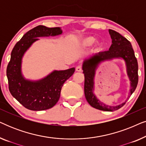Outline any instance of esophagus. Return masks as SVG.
<instances>
[{"mask_svg": "<svg viewBox=\"0 0 146 146\" xmlns=\"http://www.w3.org/2000/svg\"><path fill=\"white\" fill-rule=\"evenodd\" d=\"M76 70L77 72H81L82 71V66H78L76 68Z\"/></svg>", "mask_w": 146, "mask_h": 146, "instance_id": "obj_1", "label": "esophagus"}]
</instances>
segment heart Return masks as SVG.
<instances>
[{
	"mask_svg": "<svg viewBox=\"0 0 146 146\" xmlns=\"http://www.w3.org/2000/svg\"><path fill=\"white\" fill-rule=\"evenodd\" d=\"M94 52H100L103 48V43L101 41L96 42V38L94 37L91 36H88L84 37L79 40L80 46L82 48H88L92 46L94 42Z\"/></svg>",
	"mask_w": 146,
	"mask_h": 146,
	"instance_id": "1",
	"label": "heart"
}]
</instances>
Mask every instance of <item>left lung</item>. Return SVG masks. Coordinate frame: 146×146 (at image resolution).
Returning <instances> with one entry per match:
<instances>
[{"label": "left lung", "instance_id": "left-lung-1", "mask_svg": "<svg viewBox=\"0 0 146 146\" xmlns=\"http://www.w3.org/2000/svg\"><path fill=\"white\" fill-rule=\"evenodd\" d=\"M111 45L109 50L92 54L83 62L82 70L84 74V94L86 99L92 107L100 110L113 111L123 106L127 102L117 106H109L102 103L94 94V78L99 65L104 61L113 59H123L125 62L127 73L131 82L130 96L136 88L138 82V65L130 42L120 34L109 29Z\"/></svg>", "mask_w": 146, "mask_h": 146}]
</instances>
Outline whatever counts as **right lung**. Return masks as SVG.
I'll list each match as a JSON object with an SVG mask.
<instances>
[{"label":"right lung","instance_id":"right-lung-1","mask_svg":"<svg viewBox=\"0 0 146 146\" xmlns=\"http://www.w3.org/2000/svg\"><path fill=\"white\" fill-rule=\"evenodd\" d=\"M60 27L48 28L42 25L28 31L16 44L8 64L7 76L12 96L26 108L33 111L45 110L58 102L64 83L74 73L75 68L54 70L38 80L26 79L22 73V60L26 52L39 37L60 35Z\"/></svg>","mask_w":146,"mask_h":146}]
</instances>
